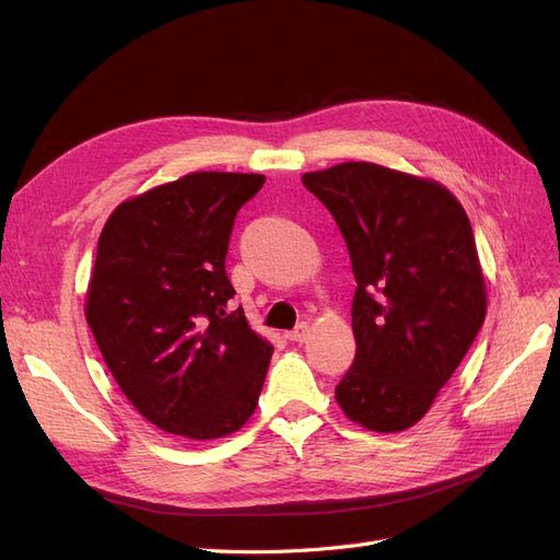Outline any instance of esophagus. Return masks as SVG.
<instances>
[{
	"label": "esophagus",
	"instance_id": "obj_1",
	"mask_svg": "<svg viewBox=\"0 0 560 560\" xmlns=\"http://www.w3.org/2000/svg\"><path fill=\"white\" fill-rule=\"evenodd\" d=\"M308 331H311L308 322H301V325H296L292 331H287V338H290V341H294V343H303L308 338Z\"/></svg>",
	"mask_w": 560,
	"mask_h": 560
}]
</instances>
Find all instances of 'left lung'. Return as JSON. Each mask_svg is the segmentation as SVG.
Here are the masks:
<instances>
[{
  "label": "left lung",
  "mask_w": 560,
  "mask_h": 560,
  "mask_svg": "<svg viewBox=\"0 0 560 560\" xmlns=\"http://www.w3.org/2000/svg\"><path fill=\"white\" fill-rule=\"evenodd\" d=\"M350 252L358 352L336 385L343 413L371 432H401L430 411L486 317L471 224L432 179L350 161L306 173Z\"/></svg>",
  "instance_id": "1"
}]
</instances>
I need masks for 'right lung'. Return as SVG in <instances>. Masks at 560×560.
Returning <instances> with one entry per match:
<instances>
[{"instance_id": "1", "label": "right lung", "mask_w": 560, "mask_h": 560, "mask_svg": "<svg viewBox=\"0 0 560 560\" xmlns=\"http://www.w3.org/2000/svg\"><path fill=\"white\" fill-rule=\"evenodd\" d=\"M264 175L191 173L118 206L100 233L86 296L95 343L151 425L184 439L241 430L273 346L254 334L226 252Z\"/></svg>"}]
</instances>
